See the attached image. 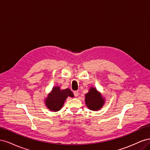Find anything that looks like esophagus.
I'll list each match as a JSON object with an SVG mask.
<instances>
[{"mask_svg":"<svg viewBox=\"0 0 150 150\" xmlns=\"http://www.w3.org/2000/svg\"><path fill=\"white\" fill-rule=\"evenodd\" d=\"M74 96H76V97L78 96H79V92L78 91H74Z\"/></svg>","mask_w":150,"mask_h":150,"instance_id":"obj_1","label":"esophagus"}]
</instances>
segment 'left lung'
<instances>
[{"mask_svg":"<svg viewBox=\"0 0 150 150\" xmlns=\"http://www.w3.org/2000/svg\"><path fill=\"white\" fill-rule=\"evenodd\" d=\"M85 103L89 110L98 111L104 105V98L96 88L91 87L85 95Z\"/></svg>","mask_w":150,"mask_h":150,"instance_id":"left-lung-1","label":"left lung"}]
</instances>
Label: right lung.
I'll return each mask as SVG.
<instances>
[{"label": "right lung", "mask_w": 150, "mask_h": 150, "mask_svg": "<svg viewBox=\"0 0 150 150\" xmlns=\"http://www.w3.org/2000/svg\"><path fill=\"white\" fill-rule=\"evenodd\" d=\"M68 96L74 97L73 93L69 88L61 89L59 86H54L45 99V104L49 110L58 111L64 105V101Z\"/></svg>", "instance_id": "1"}]
</instances>
